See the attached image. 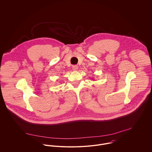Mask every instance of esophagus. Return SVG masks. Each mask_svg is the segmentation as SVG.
<instances>
[{
    "label": "esophagus",
    "instance_id": "1",
    "mask_svg": "<svg viewBox=\"0 0 152 152\" xmlns=\"http://www.w3.org/2000/svg\"><path fill=\"white\" fill-rule=\"evenodd\" d=\"M72 69L73 71H77V69H78V66H77V65H73Z\"/></svg>",
    "mask_w": 152,
    "mask_h": 152
}]
</instances>
